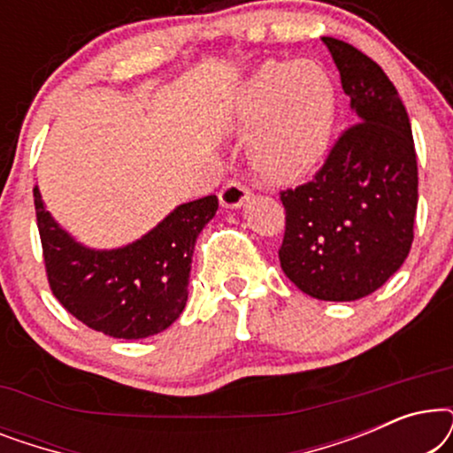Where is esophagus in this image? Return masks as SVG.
I'll return each mask as SVG.
<instances>
[{
	"instance_id": "esophagus-1",
	"label": "esophagus",
	"mask_w": 453,
	"mask_h": 453,
	"mask_svg": "<svg viewBox=\"0 0 453 453\" xmlns=\"http://www.w3.org/2000/svg\"><path fill=\"white\" fill-rule=\"evenodd\" d=\"M251 196V189L247 188L245 183H241L239 179H228L225 183V188L220 189V203L225 208H239L243 206L245 200H250Z\"/></svg>"
}]
</instances>
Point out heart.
<instances>
[{
	"instance_id": "b5f03b06",
	"label": "heart",
	"mask_w": 453,
	"mask_h": 453,
	"mask_svg": "<svg viewBox=\"0 0 453 453\" xmlns=\"http://www.w3.org/2000/svg\"><path fill=\"white\" fill-rule=\"evenodd\" d=\"M334 86L315 64H264L247 80L237 129L251 135L250 163L265 181L305 177L326 154L334 126Z\"/></svg>"
}]
</instances>
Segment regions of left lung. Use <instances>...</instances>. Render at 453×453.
Segmentation results:
<instances>
[{
	"mask_svg": "<svg viewBox=\"0 0 453 453\" xmlns=\"http://www.w3.org/2000/svg\"><path fill=\"white\" fill-rule=\"evenodd\" d=\"M357 119L311 181L280 191V268L303 293L357 301L400 270L414 239L418 169L411 119L380 65L324 36Z\"/></svg>",
	"mask_w": 453,
	"mask_h": 453,
	"instance_id": "left-lung-1",
	"label": "left lung"
}]
</instances>
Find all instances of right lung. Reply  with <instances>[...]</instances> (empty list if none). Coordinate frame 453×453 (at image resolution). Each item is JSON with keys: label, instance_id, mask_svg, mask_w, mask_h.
<instances>
[{"label": "right lung", "instance_id": "obj_1", "mask_svg": "<svg viewBox=\"0 0 453 453\" xmlns=\"http://www.w3.org/2000/svg\"><path fill=\"white\" fill-rule=\"evenodd\" d=\"M33 194L49 288L67 313L123 340L154 336L181 315L196 239L219 210V197L181 203L135 243L95 251L51 219L39 188Z\"/></svg>", "mask_w": 453, "mask_h": 453}]
</instances>
